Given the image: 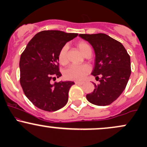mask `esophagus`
<instances>
[{
  "label": "esophagus",
  "mask_w": 147,
  "mask_h": 147,
  "mask_svg": "<svg viewBox=\"0 0 147 147\" xmlns=\"http://www.w3.org/2000/svg\"><path fill=\"white\" fill-rule=\"evenodd\" d=\"M76 84H79V85H82V84H84L83 82H78V81H76L75 82Z\"/></svg>",
  "instance_id": "esophagus-1"
}]
</instances>
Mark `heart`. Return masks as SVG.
<instances>
[{
	"label": "heart",
	"mask_w": 147,
	"mask_h": 147,
	"mask_svg": "<svg viewBox=\"0 0 147 147\" xmlns=\"http://www.w3.org/2000/svg\"><path fill=\"white\" fill-rule=\"evenodd\" d=\"M77 46L80 51L84 55H85L88 52L91 51V48L89 44L85 41H79L77 43ZM68 47L67 45H63L61 48L59 52L58 58L60 63L65 65L68 63ZM90 71V67L86 64L83 65H70L64 72V75L66 79L70 80L81 81L86 77L89 72Z\"/></svg>",
	"instance_id": "b5f03b06"
}]
</instances>
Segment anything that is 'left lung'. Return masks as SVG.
I'll return each mask as SVG.
<instances>
[{"label":"left lung","instance_id":"obj_1","mask_svg":"<svg viewBox=\"0 0 147 147\" xmlns=\"http://www.w3.org/2000/svg\"><path fill=\"white\" fill-rule=\"evenodd\" d=\"M79 36L95 50V66L91 74L99 79V84L94 83L95 89L87 94L86 99L95 105H109L119 97L128 83L131 72L129 55L120 42L106 34Z\"/></svg>","mask_w":147,"mask_h":147}]
</instances>
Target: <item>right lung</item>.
<instances>
[{
    "label": "right lung",
    "instance_id": "obj_1",
    "mask_svg": "<svg viewBox=\"0 0 147 147\" xmlns=\"http://www.w3.org/2000/svg\"><path fill=\"white\" fill-rule=\"evenodd\" d=\"M77 33L44 30L30 40L20 59V84L25 96L41 110L56 111L68 101V92L73 82L52 83L61 76L59 52Z\"/></svg>",
    "mask_w": 147,
    "mask_h": 147
}]
</instances>
